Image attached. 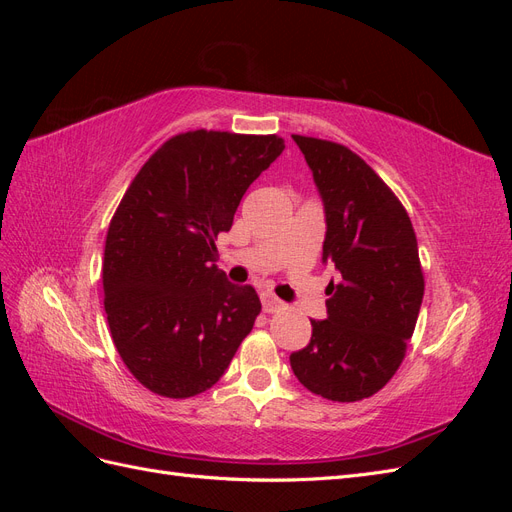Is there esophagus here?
Segmentation results:
<instances>
[{
  "label": "esophagus",
  "mask_w": 512,
  "mask_h": 512,
  "mask_svg": "<svg viewBox=\"0 0 512 512\" xmlns=\"http://www.w3.org/2000/svg\"><path fill=\"white\" fill-rule=\"evenodd\" d=\"M262 309H265L267 314H275V312H280V309H284V303L277 297H273V294L265 292L262 294Z\"/></svg>",
  "instance_id": "obj_1"
}]
</instances>
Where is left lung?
I'll return each mask as SVG.
<instances>
[{
    "instance_id": "1",
    "label": "left lung",
    "mask_w": 512,
    "mask_h": 512,
    "mask_svg": "<svg viewBox=\"0 0 512 512\" xmlns=\"http://www.w3.org/2000/svg\"><path fill=\"white\" fill-rule=\"evenodd\" d=\"M327 213L322 260L327 318L312 320L309 344L290 354L294 376L324 399L361 401L389 382L406 356L425 277L408 211L376 170L348 147L292 134Z\"/></svg>"
}]
</instances>
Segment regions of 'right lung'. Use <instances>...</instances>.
I'll return each instance as SVG.
<instances>
[{"mask_svg":"<svg viewBox=\"0 0 512 512\" xmlns=\"http://www.w3.org/2000/svg\"><path fill=\"white\" fill-rule=\"evenodd\" d=\"M284 147L277 134L181 132L123 194L106 232L104 309L121 361L151 393L211 389L252 331L258 294L226 282L215 241Z\"/></svg>","mask_w":512,"mask_h":512,"instance_id":"right-lung-1","label":"right lung"}]
</instances>
